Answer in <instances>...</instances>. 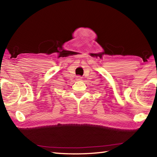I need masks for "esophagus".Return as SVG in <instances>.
<instances>
[{"label":"esophagus","instance_id":"34e87169","mask_svg":"<svg viewBox=\"0 0 157 157\" xmlns=\"http://www.w3.org/2000/svg\"><path fill=\"white\" fill-rule=\"evenodd\" d=\"M81 79H82L81 76H79V75L76 76V79H77V80H81Z\"/></svg>","mask_w":157,"mask_h":157}]
</instances>
